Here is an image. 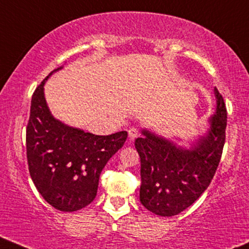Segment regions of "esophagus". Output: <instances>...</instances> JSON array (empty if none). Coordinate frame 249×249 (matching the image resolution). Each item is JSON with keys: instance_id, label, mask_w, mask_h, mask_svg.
Instances as JSON below:
<instances>
[{"instance_id": "34e87169", "label": "esophagus", "mask_w": 249, "mask_h": 249, "mask_svg": "<svg viewBox=\"0 0 249 249\" xmlns=\"http://www.w3.org/2000/svg\"><path fill=\"white\" fill-rule=\"evenodd\" d=\"M138 137H139V132H138L137 128L132 127L128 130V138H130V140H134Z\"/></svg>"}]
</instances>
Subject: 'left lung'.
<instances>
[{"label": "left lung", "instance_id": "obj_1", "mask_svg": "<svg viewBox=\"0 0 249 249\" xmlns=\"http://www.w3.org/2000/svg\"><path fill=\"white\" fill-rule=\"evenodd\" d=\"M216 114L210 130L192 149L176 146L161 137L142 131L135 139L140 156V201L144 208L159 216H175L187 209L212 182L225 143V103L218 89Z\"/></svg>", "mask_w": 249, "mask_h": 249}]
</instances>
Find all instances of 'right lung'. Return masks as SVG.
Segmentation results:
<instances>
[{
  "label": "right lung",
  "mask_w": 249,
  "mask_h": 249,
  "mask_svg": "<svg viewBox=\"0 0 249 249\" xmlns=\"http://www.w3.org/2000/svg\"><path fill=\"white\" fill-rule=\"evenodd\" d=\"M49 75L32 95L26 127L28 171L50 206L61 212H75L95 199L101 171L125 143L127 132L95 135L55 119L43 94Z\"/></svg>",
  "instance_id": "right-lung-1"
}]
</instances>
